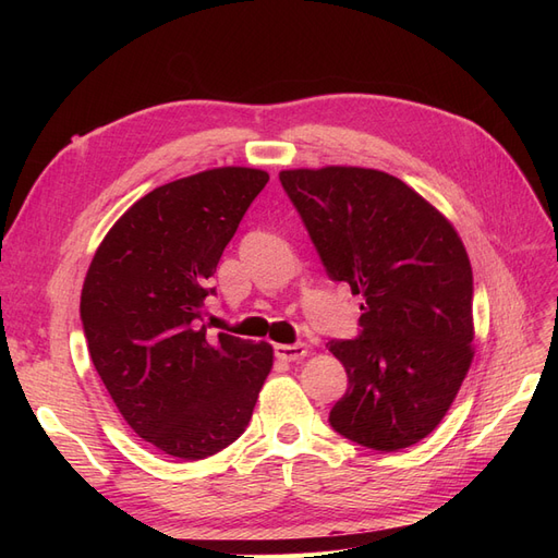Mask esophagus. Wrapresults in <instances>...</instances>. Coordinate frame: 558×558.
<instances>
[{
	"label": "esophagus",
	"instance_id": "34e87169",
	"mask_svg": "<svg viewBox=\"0 0 558 558\" xmlns=\"http://www.w3.org/2000/svg\"><path fill=\"white\" fill-rule=\"evenodd\" d=\"M275 353H277V359H281V361H289V363L300 361V359L307 356V344H277Z\"/></svg>",
	"mask_w": 558,
	"mask_h": 558
}]
</instances>
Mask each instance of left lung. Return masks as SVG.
I'll return each mask as SVG.
<instances>
[{"instance_id": "obj_1", "label": "left lung", "mask_w": 558, "mask_h": 558, "mask_svg": "<svg viewBox=\"0 0 558 558\" xmlns=\"http://www.w3.org/2000/svg\"><path fill=\"white\" fill-rule=\"evenodd\" d=\"M335 281L361 295V335L328 342L349 388L330 426L375 451L430 435L475 356L472 267L449 218L408 183L367 167L279 172Z\"/></svg>"}]
</instances>
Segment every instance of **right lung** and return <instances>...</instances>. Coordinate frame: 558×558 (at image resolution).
<instances>
[{
    "mask_svg": "<svg viewBox=\"0 0 558 558\" xmlns=\"http://www.w3.org/2000/svg\"><path fill=\"white\" fill-rule=\"evenodd\" d=\"M269 174L214 167L150 191L97 246L81 320L99 379L128 426L199 461L248 426L275 349L199 326L223 248Z\"/></svg>",
    "mask_w": 558,
    "mask_h": 558,
    "instance_id": "right-lung-1",
    "label": "right lung"
}]
</instances>
